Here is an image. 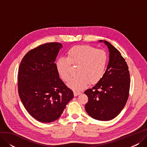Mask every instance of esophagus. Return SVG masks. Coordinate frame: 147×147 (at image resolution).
Segmentation results:
<instances>
[{
    "mask_svg": "<svg viewBox=\"0 0 147 147\" xmlns=\"http://www.w3.org/2000/svg\"><path fill=\"white\" fill-rule=\"evenodd\" d=\"M80 94H81V93H80V92H76V91L74 92V96H78V95H80Z\"/></svg>",
    "mask_w": 147,
    "mask_h": 147,
    "instance_id": "obj_1",
    "label": "esophagus"
}]
</instances>
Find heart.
Returning a JSON list of instances; mask_svg holds the SVG:
<instances>
[{
    "label": "heart",
    "instance_id": "b5f03b06",
    "mask_svg": "<svg viewBox=\"0 0 147 147\" xmlns=\"http://www.w3.org/2000/svg\"><path fill=\"white\" fill-rule=\"evenodd\" d=\"M109 61L107 53L89 45L75 46L67 52V57L59 58L55 66L62 80L68 82L71 79V65L78 66V77L73 79L68 86L74 91L85 88L89 83L96 84L105 73Z\"/></svg>",
    "mask_w": 147,
    "mask_h": 147
}]
</instances>
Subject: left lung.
<instances>
[{"label": "left lung", "instance_id": "left-lung-1", "mask_svg": "<svg viewBox=\"0 0 147 147\" xmlns=\"http://www.w3.org/2000/svg\"><path fill=\"white\" fill-rule=\"evenodd\" d=\"M102 42V40H99ZM110 58L103 78L84 94L88 97L85 110L90 117L108 121L120 114L128 99L130 74L125 59L120 52L107 41H104Z\"/></svg>", "mask_w": 147, "mask_h": 147}]
</instances>
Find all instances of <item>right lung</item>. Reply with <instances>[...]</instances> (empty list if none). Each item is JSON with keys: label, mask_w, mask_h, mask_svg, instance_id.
Segmentation results:
<instances>
[{"label": "right lung", "mask_w": 147, "mask_h": 147, "mask_svg": "<svg viewBox=\"0 0 147 147\" xmlns=\"http://www.w3.org/2000/svg\"><path fill=\"white\" fill-rule=\"evenodd\" d=\"M61 43L41 45L29 51L18 69V90L27 112L42 123L57 120L74 97L60 78L55 61Z\"/></svg>", "instance_id": "1"}]
</instances>
